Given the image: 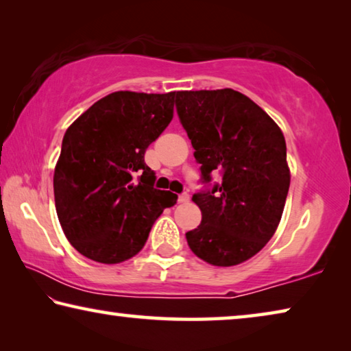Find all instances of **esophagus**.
I'll return each mask as SVG.
<instances>
[{"label": "esophagus", "instance_id": "obj_1", "mask_svg": "<svg viewBox=\"0 0 351 351\" xmlns=\"http://www.w3.org/2000/svg\"><path fill=\"white\" fill-rule=\"evenodd\" d=\"M187 201H189V193H182V195H180V198H178V203H181V204L187 203Z\"/></svg>", "mask_w": 351, "mask_h": 351}]
</instances>
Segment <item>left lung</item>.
I'll use <instances>...</instances> for the list:
<instances>
[{
    "mask_svg": "<svg viewBox=\"0 0 351 351\" xmlns=\"http://www.w3.org/2000/svg\"><path fill=\"white\" fill-rule=\"evenodd\" d=\"M176 110L201 164L221 182L193 195L201 224L189 247L213 266H235L265 247L280 223L291 173L287 142L268 112L239 91H178Z\"/></svg>",
    "mask_w": 351,
    "mask_h": 351,
    "instance_id": "obj_1",
    "label": "left lung"
}]
</instances>
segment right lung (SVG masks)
I'll use <instances>...</instances> for the list:
<instances>
[{"label": "right lung", "instance_id": "right-lung-1", "mask_svg": "<svg viewBox=\"0 0 351 351\" xmlns=\"http://www.w3.org/2000/svg\"><path fill=\"white\" fill-rule=\"evenodd\" d=\"M176 91H116L71 123L54 170L58 221L68 241L105 265L134 257L178 197L153 187L147 147L173 119Z\"/></svg>", "mask_w": 351, "mask_h": 351}]
</instances>
